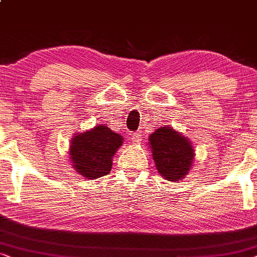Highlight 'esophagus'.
Segmentation results:
<instances>
[{
  "label": "esophagus",
  "instance_id": "34e87169",
  "mask_svg": "<svg viewBox=\"0 0 257 257\" xmlns=\"http://www.w3.org/2000/svg\"><path fill=\"white\" fill-rule=\"evenodd\" d=\"M130 140L133 141L134 144H139L142 142V135H141L140 133H134L132 134V136H130Z\"/></svg>",
  "mask_w": 257,
  "mask_h": 257
}]
</instances>
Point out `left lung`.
<instances>
[{"label":"left lung","instance_id":"1","mask_svg":"<svg viewBox=\"0 0 257 257\" xmlns=\"http://www.w3.org/2000/svg\"><path fill=\"white\" fill-rule=\"evenodd\" d=\"M149 146L158 172L169 182L185 178L193 163L194 150L185 136L169 125L149 136Z\"/></svg>","mask_w":257,"mask_h":257}]
</instances>
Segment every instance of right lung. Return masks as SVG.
Wrapping results in <instances>:
<instances>
[{
  "instance_id": "add662e5",
  "label": "right lung",
  "mask_w": 257,
  "mask_h": 257,
  "mask_svg": "<svg viewBox=\"0 0 257 257\" xmlns=\"http://www.w3.org/2000/svg\"><path fill=\"white\" fill-rule=\"evenodd\" d=\"M123 143V137L103 124L72 139L70 160L79 175L96 179L110 172L114 154Z\"/></svg>"
}]
</instances>
